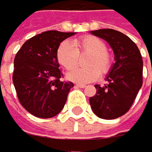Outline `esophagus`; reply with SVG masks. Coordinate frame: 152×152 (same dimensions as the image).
Listing matches in <instances>:
<instances>
[{"instance_id": "34e87169", "label": "esophagus", "mask_w": 152, "mask_h": 152, "mask_svg": "<svg viewBox=\"0 0 152 152\" xmlns=\"http://www.w3.org/2000/svg\"><path fill=\"white\" fill-rule=\"evenodd\" d=\"M75 87H78V88H85V87H86V85H84V84H75Z\"/></svg>"}]
</instances>
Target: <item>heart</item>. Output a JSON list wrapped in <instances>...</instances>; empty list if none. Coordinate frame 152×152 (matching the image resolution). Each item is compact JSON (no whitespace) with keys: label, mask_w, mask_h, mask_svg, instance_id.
<instances>
[{"label":"heart","mask_w":152,"mask_h":152,"mask_svg":"<svg viewBox=\"0 0 152 152\" xmlns=\"http://www.w3.org/2000/svg\"><path fill=\"white\" fill-rule=\"evenodd\" d=\"M88 53L84 63L88 67L73 69L79 62V56ZM57 60L61 67L71 71L67 78L75 83L86 84L96 80L100 73L107 75L113 65V56L106 49V43L94 36H84L74 39L72 44L63 41L57 49Z\"/></svg>","instance_id":"heart-1"}]
</instances>
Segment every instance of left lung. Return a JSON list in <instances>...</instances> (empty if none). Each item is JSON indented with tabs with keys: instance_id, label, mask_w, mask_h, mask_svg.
<instances>
[{
	"instance_id": "left-lung-1",
	"label": "left lung",
	"mask_w": 152,
	"mask_h": 152,
	"mask_svg": "<svg viewBox=\"0 0 152 152\" xmlns=\"http://www.w3.org/2000/svg\"><path fill=\"white\" fill-rule=\"evenodd\" d=\"M111 45L115 56L104 86L94 85L96 94L90 104L96 116L115 119L124 115L133 104L143 84V59L137 45L121 32L113 29L91 31Z\"/></svg>"
}]
</instances>
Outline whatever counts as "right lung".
<instances>
[{
  "label": "right lung",
  "instance_id": "add662e5",
  "mask_svg": "<svg viewBox=\"0 0 152 152\" xmlns=\"http://www.w3.org/2000/svg\"><path fill=\"white\" fill-rule=\"evenodd\" d=\"M75 33L42 32L26 40L14 59L13 83L18 99L26 111L39 118L61 112L73 82L62 81L57 49Z\"/></svg>",
  "mask_w": 152,
  "mask_h": 152
}]
</instances>
